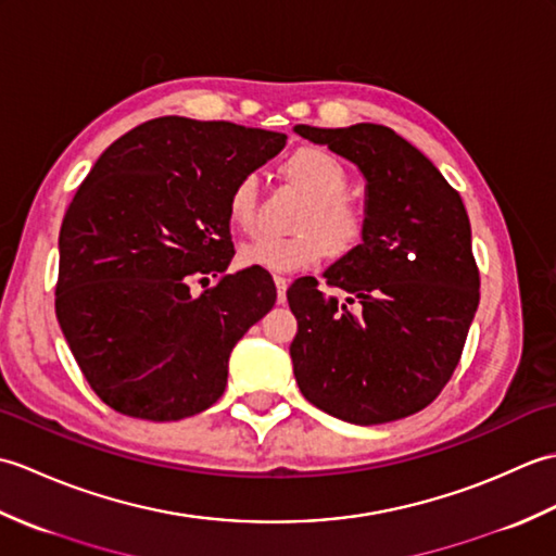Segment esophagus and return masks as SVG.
Masks as SVG:
<instances>
[{
	"mask_svg": "<svg viewBox=\"0 0 556 556\" xmlns=\"http://www.w3.org/2000/svg\"><path fill=\"white\" fill-rule=\"evenodd\" d=\"M275 287H277V301L285 303L287 301V289H289V279L275 275Z\"/></svg>",
	"mask_w": 556,
	"mask_h": 556,
	"instance_id": "1",
	"label": "esophagus"
}]
</instances>
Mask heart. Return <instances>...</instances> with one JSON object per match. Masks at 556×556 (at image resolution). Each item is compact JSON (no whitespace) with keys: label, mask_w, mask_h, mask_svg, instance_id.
<instances>
[{"label":"heart","mask_w":556,"mask_h":556,"mask_svg":"<svg viewBox=\"0 0 556 556\" xmlns=\"http://www.w3.org/2000/svg\"><path fill=\"white\" fill-rule=\"evenodd\" d=\"M281 176L308 195L296 219V231L287 239L260 236L239 253L241 265L269 271L305 269L327 255L341 260L351 255L365 239L368 217L356 200L346 195L349 172L339 157L325 148H299L281 162ZM260 181L255 174H243L231 186L227 215L233 229L253 231L257 224Z\"/></svg>","instance_id":"obj_1"}]
</instances>
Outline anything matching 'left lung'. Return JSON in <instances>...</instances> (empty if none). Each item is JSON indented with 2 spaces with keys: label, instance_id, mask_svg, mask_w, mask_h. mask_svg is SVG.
Returning <instances> with one entry per match:
<instances>
[{
  "label": "left lung",
  "instance_id": "obj_1",
  "mask_svg": "<svg viewBox=\"0 0 556 556\" xmlns=\"http://www.w3.org/2000/svg\"><path fill=\"white\" fill-rule=\"evenodd\" d=\"M299 136L358 164L368 181L363 243L287 291L299 334L293 375L334 418L382 425L430 406L452 380L480 303V271L458 191L380 124L296 126Z\"/></svg>",
  "mask_w": 556,
  "mask_h": 556
}]
</instances>
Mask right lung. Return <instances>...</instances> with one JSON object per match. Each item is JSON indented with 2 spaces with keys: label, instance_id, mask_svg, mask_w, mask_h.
Instances as JSON below:
<instances>
[{
  "label": "right lung",
  "instance_id": "1",
  "mask_svg": "<svg viewBox=\"0 0 556 556\" xmlns=\"http://www.w3.org/2000/svg\"><path fill=\"white\" fill-rule=\"evenodd\" d=\"M285 134L160 116L102 152L59 231L54 311L104 404L140 420H181L224 394L229 353L277 289L269 271L229 275L227 200ZM216 287L190 296V279ZM203 281V279H200Z\"/></svg>",
  "mask_w": 556,
  "mask_h": 556
}]
</instances>
